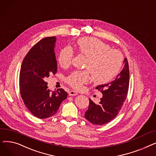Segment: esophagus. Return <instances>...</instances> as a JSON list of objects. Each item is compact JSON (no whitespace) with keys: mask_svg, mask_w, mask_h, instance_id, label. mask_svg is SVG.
<instances>
[{"mask_svg":"<svg viewBox=\"0 0 156 156\" xmlns=\"http://www.w3.org/2000/svg\"><path fill=\"white\" fill-rule=\"evenodd\" d=\"M78 95V93L76 92L75 91L71 90V91H70V92H69V96H75V95Z\"/></svg>","mask_w":156,"mask_h":156,"instance_id":"1","label":"esophagus"}]
</instances>
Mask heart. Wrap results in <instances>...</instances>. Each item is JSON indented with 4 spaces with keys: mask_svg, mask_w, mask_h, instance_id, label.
Masks as SVG:
<instances>
[{
    "mask_svg": "<svg viewBox=\"0 0 156 156\" xmlns=\"http://www.w3.org/2000/svg\"><path fill=\"white\" fill-rule=\"evenodd\" d=\"M78 52L87 57L84 68L87 69L73 71L65 78L66 83L76 90H81L90 80L104 84L111 80L118 73L123 61L122 54L102 41L95 37H85L77 42ZM74 52L70 47L62 48L58 62L62 67L71 64Z\"/></svg>",
    "mask_w": 156,
    "mask_h": 156,
    "instance_id": "b5f03b06",
    "label": "heart"
}]
</instances>
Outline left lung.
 <instances>
[{"label": "left lung", "instance_id": "8db88e82", "mask_svg": "<svg viewBox=\"0 0 156 156\" xmlns=\"http://www.w3.org/2000/svg\"><path fill=\"white\" fill-rule=\"evenodd\" d=\"M123 69L111 82L97 86L95 89L102 94L99 104H95L90 99L88 109L85 118L92 124L104 125L115 118L121 109L126 99L129 71L127 58H125Z\"/></svg>", "mask_w": 156, "mask_h": 156}]
</instances>
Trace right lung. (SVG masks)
<instances>
[{
	"label": "right lung",
	"mask_w": 156,
	"mask_h": 156,
	"mask_svg": "<svg viewBox=\"0 0 156 156\" xmlns=\"http://www.w3.org/2000/svg\"><path fill=\"white\" fill-rule=\"evenodd\" d=\"M55 37H46L33 47L23 61L20 75V94L30 112L40 119L56 114L68 94L62 88L51 92L46 78L57 72Z\"/></svg>",
	"instance_id": "right-lung-1"
}]
</instances>
